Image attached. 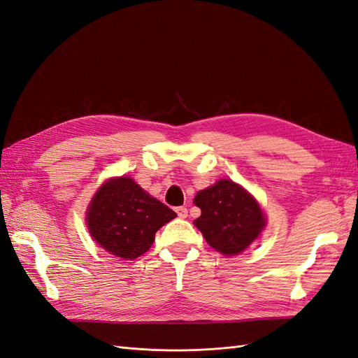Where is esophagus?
Returning <instances> with one entry per match:
<instances>
[{
  "instance_id": "34e87169",
  "label": "esophagus",
  "mask_w": 358,
  "mask_h": 358,
  "mask_svg": "<svg viewBox=\"0 0 358 358\" xmlns=\"http://www.w3.org/2000/svg\"><path fill=\"white\" fill-rule=\"evenodd\" d=\"M176 213H178L179 218H187L188 209L185 208V206H179V208H176Z\"/></svg>"
}]
</instances>
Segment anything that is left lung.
Here are the masks:
<instances>
[{
    "instance_id": "left-lung-1",
    "label": "left lung",
    "mask_w": 358,
    "mask_h": 358,
    "mask_svg": "<svg viewBox=\"0 0 358 358\" xmlns=\"http://www.w3.org/2000/svg\"><path fill=\"white\" fill-rule=\"evenodd\" d=\"M194 203L201 209L194 221L216 251L237 255L251 245L264 227V216L251 194L231 180H220L200 191Z\"/></svg>"
}]
</instances>
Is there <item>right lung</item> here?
I'll use <instances>...</instances> for the list:
<instances>
[{
	"label": "right lung",
	"mask_w": 358,
	"mask_h": 358,
	"mask_svg": "<svg viewBox=\"0 0 358 358\" xmlns=\"http://www.w3.org/2000/svg\"><path fill=\"white\" fill-rule=\"evenodd\" d=\"M169 206L150 197L129 178L106 182L95 194L86 221L94 241L125 259L145 254L155 233L175 218Z\"/></svg>",
	"instance_id": "right-lung-1"
}]
</instances>
